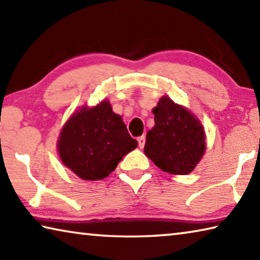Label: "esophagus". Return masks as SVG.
<instances>
[{
    "mask_svg": "<svg viewBox=\"0 0 260 260\" xmlns=\"http://www.w3.org/2000/svg\"><path fill=\"white\" fill-rule=\"evenodd\" d=\"M138 145L140 148H143L144 146H145V136H140V137L138 138Z\"/></svg>",
    "mask_w": 260,
    "mask_h": 260,
    "instance_id": "esophagus-1",
    "label": "esophagus"
}]
</instances>
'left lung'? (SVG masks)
I'll return each mask as SVG.
<instances>
[{
  "label": "left lung",
  "instance_id": "obj_1",
  "mask_svg": "<svg viewBox=\"0 0 260 260\" xmlns=\"http://www.w3.org/2000/svg\"><path fill=\"white\" fill-rule=\"evenodd\" d=\"M153 114L155 124L146 135V156L164 172L177 175L191 173L205 151L201 122L167 96L161 98Z\"/></svg>",
  "mask_w": 260,
  "mask_h": 260
}]
</instances>
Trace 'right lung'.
<instances>
[{"label":"right lung","instance_id":"add662e5","mask_svg":"<svg viewBox=\"0 0 260 260\" xmlns=\"http://www.w3.org/2000/svg\"><path fill=\"white\" fill-rule=\"evenodd\" d=\"M121 116L108 101L84 107L67 122L58 139L62 162L83 180L95 181L109 176L127 153L137 147Z\"/></svg>","mask_w":260,"mask_h":260}]
</instances>
